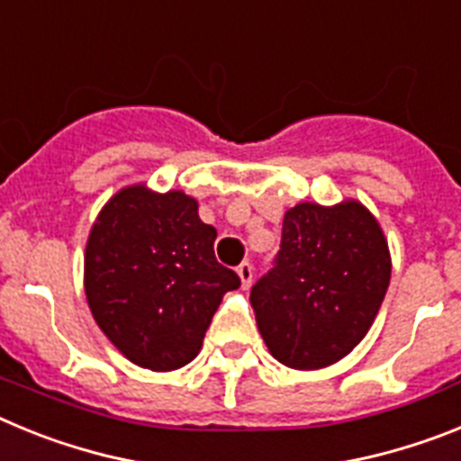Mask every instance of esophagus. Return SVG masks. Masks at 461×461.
<instances>
[{
  "instance_id": "obj_1",
  "label": "esophagus",
  "mask_w": 461,
  "mask_h": 461,
  "mask_svg": "<svg viewBox=\"0 0 461 461\" xmlns=\"http://www.w3.org/2000/svg\"><path fill=\"white\" fill-rule=\"evenodd\" d=\"M238 276L240 281H242V288L247 291V288L254 284V267H251V263H242V266H238Z\"/></svg>"
}]
</instances>
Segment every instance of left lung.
<instances>
[{
    "label": "left lung",
    "instance_id": "8db88e82",
    "mask_svg": "<svg viewBox=\"0 0 461 461\" xmlns=\"http://www.w3.org/2000/svg\"><path fill=\"white\" fill-rule=\"evenodd\" d=\"M390 272L388 240L360 201L297 203L284 214L275 270L249 295L267 351L300 372L339 362L372 328Z\"/></svg>",
    "mask_w": 461,
    "mask_h": 461
}]
</instances>
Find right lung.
I'll list each match as a JSON object with an SVG mask.
<instances>
[{"instance_id":"add662e5","label":"right lung","mask_w":461,"mask_h":461,"mask_svg":"<svg viewBox=\"0 0 461 461\" xmlns=\"http://www.w3.org/2000/svg\"><path fill=\"white\" fill-rule=\"evenodd\" d=\"M214 240L185 191L138 182L101 207L85 247V295L126 360L173 372L198 356L223 295L240 286L214 258Z\"/></svg>"}]
</instances>
